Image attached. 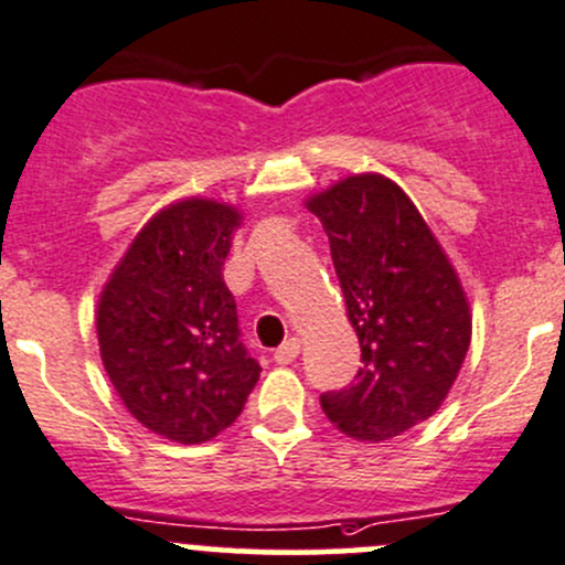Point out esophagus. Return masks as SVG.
<instances>
[{
	"label": "esophagus",
	"instance_id": "34e87169",
	"mask_svg": "<svg viewBox=\"0 0 565 565\" xmlns=\"http://www.w3.org/2000/svg\"><path fill=\"white\" fill-rule=\"evenodd\" d=\"M298 355H300V341L287 339L276 352H273V361H276L278 366H287V363H292Z\"/></svg>",
	"mask_w": 565,
	"mask_h": 565
}]
</instances>
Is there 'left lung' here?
Masks as SVG:
<instances>
[{
  "mask_svg": "<svg viewBox=\"0 0 565 565\" xmlns=\"http://www.w3.org/2000/svg\"><path fill=\"white\" fill-rule=\"evenodd\" d=\"M306 207L328 232L363 363L355 383L322 393L319 404L344 435L391 440L435 415L457 380L472 330L465 289L388 177L352 174Z\"/></svg>",
  "mask_w": 565,
  "mask_h": 565,
  "instance_id": "left-lung-1",
  "label": "left lung"
}]
</instances>
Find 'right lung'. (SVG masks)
<instances>
[{
    "label": "right lung",
    "instance_id": "1",
    "mask_svg": "<svg viewBox=\"0 0 565 565\" xmlns=\"http://www.w3.org/2000/svg\"><path fill=\"white\" fill-rule=\"evenodd\" d=\"M241 218L213 199L169 204L136 235L98 300L114 391L141 426L185 446L235 424L262 372L224 284Z\"/></svg>",
    "mask_w": 565,
    "mask_h": 565
}]
</instances>
